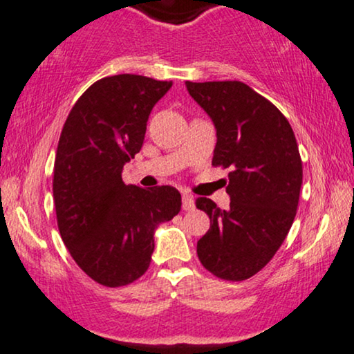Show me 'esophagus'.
<instances>
[{
	"instance_id": "obj_1",
	"label": "esophagus",
	"mask_w": 354,
	"mask_h": 354,
	"mask_svg": "<svg viewBox=\"0 0 354 354\" xmlns=\"http://www.w3.org/2000/svg\"><path fill=\"white\" fill-rule=\"evenodd\" d=\"M194 209V198L191 194H183V210Z\"/></svg>"
}]
</instances>
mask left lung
Segmentation results:
<instances>
[{
  "instance_id": "8db88e82",
  "label": "left lung",
  "mask_w": 354,
  "mask_h": 354,
  "mask_svg": "<svg viewBox=\"0 0 354 354\" xmlns=\"http://www.w3.org/2000/svg\"><path fill=\"white\" fill-rule=\"evenodd\" d=\"M186 88L216 125L212 165L232 169L229 209L196 199L210 218L198 257L221 279H248L274 257L296 217L302 186L296 136L283 113L248 84L186 82Z\"/></svg>"
}]
</instances>
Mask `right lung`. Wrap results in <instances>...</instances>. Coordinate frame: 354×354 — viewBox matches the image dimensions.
I'll list each match as a JSON object with an SVG mask.
<instances>
[{
    "label": "right lung",
    "mask_w": 354,
    "mask_h": 354,
    "mask_svg": "<svg viewBox=\"0 0 354 354\" xmlns=\"http://www.w3.org/2000/svg\"><path fill=\"white\" fill-rule=\"evenodd\" d=\"M171 84L129 73L97 80L62 129L53 167L58 230L77 265L107 288L131 284L149 270L155 229L181 209L171 186L144 189L122 181L151 109Z\"/></svg>",
    "instance_id": "right-lung-1"
}]
</instances>
